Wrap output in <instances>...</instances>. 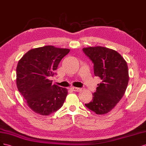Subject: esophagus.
Wrapping results in <instances>:
<instances>
[{"label": "esophagus", "instance_id": "34e87169", "mask_svg": "<svg viewBox=\"0 0 146 146\" xmlns=\"http://www.w3.org/2000/svg\"><path fill=\"white\" fill-rule=\"evenodd\" d=\"M71 90L72 91H74V92H80V91H81V89L80 88H77V87H71Z\"/></svg>", "mask_w": 146, "mask_h": 146}]
</instances>
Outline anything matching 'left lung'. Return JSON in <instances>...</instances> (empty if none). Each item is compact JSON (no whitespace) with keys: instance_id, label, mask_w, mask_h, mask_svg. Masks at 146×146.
I'll return each instance as SVG.
<instances>
[{"instance_id":"obj_1","label":"left lung","mask_w":146,"mask_h":146,"mask_svg":"<svg viewBox=\"0 0 146 146\" xmlns=\"http://www.w3.org/2000/svg\"><path fill=\"white\" fill-rule=\"evenodd\" d=\"M94 64V74L100 77L93 100L85 106L98 115L111 111L123 98L129 82L126 61L116 51L104 46H90L82 49Z\"/></svg>"}]
</instances>
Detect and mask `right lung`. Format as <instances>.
<instances>
[{
	"label": "right lung",
	"instance_id": "add662e5",
	"mask_svg": "<svg viewBox=\"0 0 146 146\" xmlns=\"http://www.w3.org/2000/svg\"><path fill=\"white\" fill-rule=\"evenodd\" d=\"M70 49L46 45L31 49L19 60L16 85L30 109L37 114L47 116L62 106L68 91L52 84L50 77Z\"/></svg>",
	"mask_w": 146,
	"mask_h": 146
}]
</instances>
